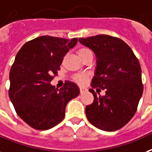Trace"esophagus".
Wrapping results in <instances>:
<instances>
[{
  "label": "esophagus",
  "mask_w": 152,
  "mask_h": 152,
  "mask_svg": "<svg viewBox=\"0 0 152 152\" xmlns=\"http://www.w3.org/2000/svg\"><path fill=\"white\" fill-rule=\"evenodd\" d=\"M86 90L87 89L84 88H80V93H84Z\"/></svg>",
  "instance_id": "esophagus-1"
}]
</instances>
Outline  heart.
Instances as JSON below:
<instances>
[{
  "label": "heart",
  "instance_id": "b5f03b06",
  "mask_svg": "<svg viewBox=\"0 0 152 152\" xmlns=\"http://www.w3.org/2000/svg\"><path fill=\"white\" fill-rule=\"evenodd\" d=\"M88 54H91V50L88 48H81L80 49H79L78 51V55L80 58H82ZM88 76L87 74H76L73 76V80L79 84H84L88 80Z\"/></svg>",
  "mask_w": 152,
  "mask_h": 152
}]
</instances>
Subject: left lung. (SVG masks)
<instances>
[{"label": "left lung", "mask_w": 152, "mask_h": 152, "mask_svg": "<svg viewBox=\"0 0 152 152\" xmlns=\"http://www.w3.org/2000/svg\"><path fill=\"white\" fill-rule=\"evenodd\" d=\"M79 41L91 48L97 58L91 88L105 90L104 96H98L89 89L94 100L86 107L87 118L100 130H119L133 117L143 94L140 62L132 48L120 38L96 35L80 38Z\"/></svg>", "instance_id": "1"}]
</instances>
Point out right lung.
Segmentation results:
<instances>
[{
  "instance_id": "1",
  "label": "right lung",
  "mask_w": 152,
  "mask_h": 152,
  "mask_svg": "<svg viewBox=\"0 0 152 152\" xmlns=\"http://www.w3.org/2000/svg\"><path fill=\"white\" fill-rule=\"evenodd\" d=\"M77 40L42 36L25 43L16 56L9 72V96L17 115L34 129L48 130L61 123L68 101L80 94L71 81L60 89L50 84Z\"/></svg>"
}]
</instances>
